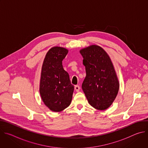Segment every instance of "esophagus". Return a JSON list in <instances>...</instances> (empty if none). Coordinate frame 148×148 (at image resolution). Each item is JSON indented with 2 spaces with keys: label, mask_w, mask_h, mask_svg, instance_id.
Returning <instances> with one entry per match:
<instances>
[{
  "label": "esophagus",
  "mask_w": 148,
  "mask_h": 148,
  "mask_svg": "<svg viewBox=\"0 0 148 148\" xmlns=\"http://www.w3.org/2000/svg\"><path fill=\"white\" fill-rule=\"evenodd\" d=\"M74 89H75V90L77 92H78V91H79V90H80V87H79V86H78V85H76V86H75V87H74Z\"/></svg>",
  "instance_id": "obj_1"
}]
</instances>
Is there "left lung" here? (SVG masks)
<instances>
[{
	"mask_svg": "<svg viewBox=\"0 0 148 148\" xmlns=\"http://www.w3.org/2000/svg\"><path fill=\"white\" fill-rule=\"evenodd\" d=\"M79 52L86 71L82 89L92 107L98 110H106L115 100L119 87L111 60L98 46H90Z\"/></svg>",
	"mask_w": 148,
	"mask_h": 148,
	"instance_id": "1",
	"label": "left lung"
}]
</instances>
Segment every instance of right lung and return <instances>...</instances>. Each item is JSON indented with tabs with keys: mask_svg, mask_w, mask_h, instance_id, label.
Returning a JSON list of instances; mask_svg holds the SVG:
<instances>
[{
	"mask_svg": "<svg viewBox=\"0 0 148 148\" xmlns=\"http://www.w3.org/2000/svg\"><path fill=\"white\" fill-rule=\"evenodd\" d=\"M67 53L68 50L64 48H51L46 54L42 66L40 94L45 104L54 112L64 110L72 100L74 86L62 65Z\"/></svg>",
	"mask_w": 148,
	"mask_h": 148,
	"instance_id": "right-lung-1",
	"label": "right lung"
}]
</instances>
